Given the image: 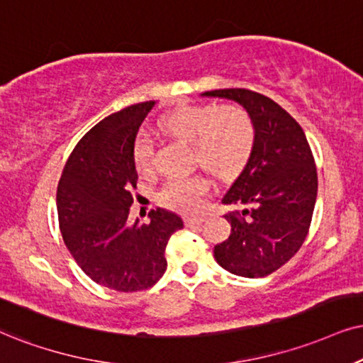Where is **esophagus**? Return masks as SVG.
<instances>
[{"label": "esophagus", "mask_w": 363, "mask_h": 363, "mask_svg": "<svg viewBox=\"0 0 363 363\" xmlns=\"http://www.w3.org/2000/svg\"><path fill=\"white\" fill-rule=\"evenodd\" d=\"M186 226H197V224L204 223V218L203 216H187V218L184 219Z\"/></svg>", "instance_id": "34e87169"}]
</instances>
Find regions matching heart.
Listing matches in <instances>:
<instances>
[{"mask_svg":"<svg viewBox=\"0 0 363 363\" xmlns=\"http://www.w3.org/2000/svg\"><path fill=\"white\" fill-rule=\"evenodd\" d=\"M159 123L167 134L191 142L192 159L221 179L238 176L255 147L253 122L236 105H182L160 117ZM132 162L140 174L152 169V142L144 132L132 145ZM206 191L204 177H172L160 189L159 201L176 211H196Z\"/></svg>","mask_w":363,"mask_h":363,"instance_id":"heart-1","label":"heart"}]
</instances>
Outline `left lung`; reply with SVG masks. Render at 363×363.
Here are the masks:
<instances>
[{"mask_svg":"<svg viewBox=\"0 0 363 363\" xmlns=\"http://www.w3.org/2000/svg\"><path fill=\"white\" fill-rule=\"evenodd\" d=\"M201 97L240 104L255 125L251 157L223 197L241 211L224 214L231 235L214 246V258L238 277L263 278L290 261L308 235L318 191L313 154L300 123L272 99L246 89Z\"/></svg>","mask_w":363,"mask_h":363,"instance_id":"8db88e82","label":"left lung"}]
</instances>
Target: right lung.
<instances>
[{
	"mask_svg": "<svg viewBox=\"0 0 363 363\" xmlns=\"http://www.w3.org/2000/svg\"><path fill=\"white\" fill-rule=\"evenodd\" d=\"M154 105H130L91 127L58 182V223L68 251L86 277L116 291L154 286L167 268L169 238L184 226L162 208L149 214L147 224L128 221L137 184L132 145Z\"/></svg>",
	"mask_w": 363,
	"mask_h": 363,
	"instance_id": "1",
	"label": "right lung"
}]
</instances>
